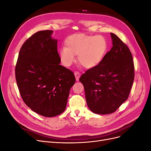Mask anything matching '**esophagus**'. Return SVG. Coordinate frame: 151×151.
Here are the masks:
<instances>
[{"label": "esophagus", "mask_w": 151, "mask_h": 151, "mask_svg": "<svg viewBox=\"0 0 151 151\" xmlns=\"http://www.w3.org/2000/svg\"><path fill=\"white\" fill-rule=\"evenodd\" d=\"M74 75H75V77H76V79L77 81H79V77L81 76V74L79 72H74Z\"/></svg>", "instance_id": "esophagus-1"}]
</instances>
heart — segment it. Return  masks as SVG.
<instances>
[{
  "mask_svg": "<svg viewBox=\"0 0 151 151\" xmlns=\"http://www.w3.org/2000/svg\"><path fill=\"white\" fill-rule=\"evenodd\" d=\"M65 47L58 52L60 60L66 67H70L78 55V60L87 68H93L100 64L107 52L108 43L101 35L74 34L66 39Z\"/></svg>",
  "mask_w": 151,
  "mask_h": 151,
  "instance_id": "heart-1",
  "label": "heart"
}]
</instances>
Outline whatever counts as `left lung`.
<instances>
[{"label": "left lung", "mask_w": 151, "mask_h": 151, "mask_svg": "<svg viewBox=\"0 0 151 151\" xmlns=\"http://www.w3.org/2000/svg\"><path fill=\"white\" fill-rule=\"evenodd\" d=\"M110 34V51L99 65L87 70L79 79L88 108L99 115L115 112L129 98L134 80V64L129 48L116 35Z\"/></svg>", "instance_id": "obj_1"}]
</instances>
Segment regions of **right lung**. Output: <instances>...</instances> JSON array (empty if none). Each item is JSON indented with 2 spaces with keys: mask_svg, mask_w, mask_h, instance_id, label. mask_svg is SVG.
Returning a JSON list of instances; mask_svg holds the SVG:
<instances>
[{
  "mask_svg": "<svg viewBox=\"0 0 151 151\" xmlns=\"http://www.w3.org/2000/svg\"><path fill=\"white\" fill-rule=\"evenodd\" d=\"M52 30L40 31L22 45L16 65V79L25 104L39 115L53 117L66 108L74 73L60 65L57 40Z\"/></svg>",
  "mask_w": 151,
  "mask_h": 151,
  "instance_id": "1",
  "label": "right lung"
}]
</instances>
